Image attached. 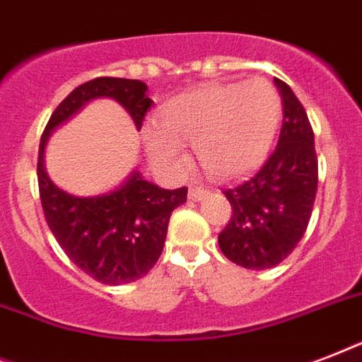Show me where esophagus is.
<instances>
[{"instance_id": "34e87169", "label": "esophagus", "mask_w": 362, "mask_h": 362, "mask_svg": "<svg viewBox=\"0 0 362 362\" xmlns=\"http://www.w3.org/2000/svg\"><path fill=\"white\" fill-rule=\"evenodd\" d=\"M206 187L204 186H197V184H192V186L187 187V195H189V199L192 201H201V199L206 195Z\"/></svg>"}]
</instances>
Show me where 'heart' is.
I'll use <instances>...</instances> for the list:
<instances>
[{"label": "heart", "instance_id": "b5f03b06", "mask_svg": "<svg viewBox=\"0 0 362 362\" xmlns=\"http://www.w3.org/2000/svg\"><path fill=\"white\" fill-rule=\"evenodd\" d=\"M281 120V98L267 78L204 84L165 105L161 125H148V152L158 163L182 167V144H195L201 167L214 178H235L272 146Z\"/></svg>", "mask_w": 362, "mask_h": 362}]
</instances>
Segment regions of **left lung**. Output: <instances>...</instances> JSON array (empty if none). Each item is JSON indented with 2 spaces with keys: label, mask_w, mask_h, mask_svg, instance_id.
<instances>
[{
  "label": "left lung",
  "mask_w": 362,
  "mask_h": 362,
  "mask_svg": "<svg viewBox=\"0 0 362 362\" xmlns=\"http://www.w3.org/2000/svg\"><path fill=\"white\" fill-rule=\"evenodd\" d=\"M284 103L278 146L264 163L223 189L231 218L218 235L229 261L250 270L272 269L306 233L317 192L314 129L293 90L274 78Z\"/></svg>",
  "instance_id": "obj_1"
}]
</instances>
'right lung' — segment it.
I'll use <instances>...</instances> for the list:
<instances>
[{"instance_id":"right-lung-1","label":"right lung","mask_w":362,"mask_h":362,"mask_svg":"<svg viewBox=\"0 0 362 362\" xmlns=\"http://www.w3.org/2000/svg\"><path fill=\"white\" fill-rule=\"evenodd\" d=\"M146 90L144 82L115 76L84 82L56 107L39 142L37 182L45 220L65 255L107 286L129 284L152 270L163 252L170 214L186 203L187 187L163 189L133 173L116 192L75 197L54 186L45 170L42 153L48 135L98 98L116 99L141 129L152 107Z\"/></svg>"}]
</instances>
